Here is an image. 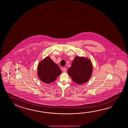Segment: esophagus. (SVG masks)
I'll return each instance as SVG.
<instances>
[{"instance_id":"obj_1","label":"esophagus","mask_w":128,"mask_h":128,"mask_svg":"<svg viewBox=\"0 0 128 128\" xmlns=\"http://www.w3.org/2000/svg\"><path fill=\"white\" fill-rule=\"evenodd\" d=\"M66 70H67V69H66V67H64V68H62V71H63V72H65L66 71Z\"/></svg>"}]
</instances>
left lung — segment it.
Returning <instances> with one entry per match:
<instances>
[{"mask_svg":"<svg viewBox=\"0 0 128 128\" xmlns=\"http://www.w3.org/2000/svg\"><path fill=\"white\" fill-rule=\"evenodd\" d=\"M92 71V63L90 60L84 57H76L68 70V74L74 82L82 84L88 81Z\"/></svg>","mask_w":128,"mask_h":128,"instance_id":"8db88e82","label":"left lung"}]
</instances>
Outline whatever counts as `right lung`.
<instances>
[{"label":"right lung","instance_id":"add662e5","mask_svg":"<svg viewBox=\"0 0 128 128\" xmlns=\"http://www.w3.org/2000/svg\"><path fill=\"white\" fill-rule=\"evenodd\" d=\"M61 72V69L58 65L49 57H46L38 65V77L42 82L47 84L54 82Z\"/></svg>","mask_w":128,"mask_h":128}]
</instances>
